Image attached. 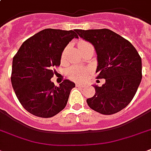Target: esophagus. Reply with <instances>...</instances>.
Returning <instances> with one entry per match:
<instances>
[{"label": "esophagus", "instance_id": "obj_1", "mask_svg": "<svg viewBox=\"0 0 151 151\" xmlns=\"http://www.w3.org/2000/svg\"><path fill=\"white\" fill-rule=\"evenodd\" d=\"M85 85H82V84H80V83H77L76 84V87H78V88H81V87H84Z\"/></svg>", "mask_w": 151, "mask_h": 151}]
</instances>
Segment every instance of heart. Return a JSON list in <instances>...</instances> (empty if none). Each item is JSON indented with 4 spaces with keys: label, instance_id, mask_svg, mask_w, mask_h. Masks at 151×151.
<instances>
[{
    "label": "heart",
    "instance_id": "heart-1",
    "mask_svg": "<svg viewBox=\"0 0 151 151\" xmlns=\"http://www.w3.org/2000/svg\"><path fill=\"white\" fill-rule=\"evenodd\" d=\"M92 45L89 44L87 41H81L79 42L78 44V46H79V48L81 50H83L84 48H87L88 46H91ZM66 52H67V48H66L62 52L61 59L62 60H64L65 57H66ZM89 72V69L88 67H85V66H74L70 67V69H68L67 70V76L69 78H70L71 80L73 81H81L83 80L84 78H85V77L87 76V74Z\"/></svg>",
    "mask_w": 151,
    "mask_h": 151
}]
</instances>
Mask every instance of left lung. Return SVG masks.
I'll return each instance as SVG.
<instances>
[{
    "label": "left lung",
    "instance_id": "obj_1",
    "mask_svg": "<svg viewBox=\"0 0 151 151\" xmlns=\"http://www.w3.org/2000/svg\"><path fill=\"white\" fill-rule=\"evenodd\" d=\"M78 35L95 47L98 59V79H106L101 87L95 85L88 106L102 114L110 115L126 107L133 99L142 79L140 55L128 40L108 29H76Z\"/></svg>",
    "mask_w": 151,
    "mask_h": 151
}]
</instances>
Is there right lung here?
I'll return each mask as SVG.
<instances>
[{
    "instance_id": "1",
    "label": "right lung",
    "mask_w": 151,
    "mask_h": 151,
    "mask_svg": "<svg viewBox=\"0 0 151 151\" xmlns=\"http://www.w3.org/2000/svg\"><path fill=\"white\" fill-rule=\"evenodd\" d=\"M75 31L43 29L25 41L13 57L12 85L21 105L31 114L48 118L66 106L75 84L64 80L57 87L51 78L65 47L78 38Z\"/></svg>"
}]
</instances>
